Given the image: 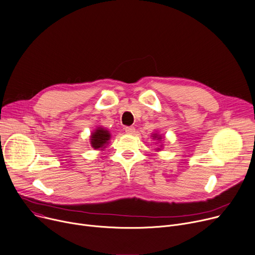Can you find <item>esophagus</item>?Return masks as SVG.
Listing matches in <instances>:
<instances>
[{"instance_id":"34e87169","label":"esophagus","mask_w":255,"mask_h":255,"mask_svg":"<svg viewBox=\"0 0 255 255\" xmlns=\"http://www.w3.org/2000/svg\"><path fill=\"white\" fill-rule=\"evenodd\" d=\"M125 130H126V132L128 133V134H133V133L135 132V128H134L133 127H127V128H125Z\"/></svg>"}]
</instances>
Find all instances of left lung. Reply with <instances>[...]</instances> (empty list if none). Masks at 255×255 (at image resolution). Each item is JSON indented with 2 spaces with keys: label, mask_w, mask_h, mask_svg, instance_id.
Listing matches in <instances>:
<instances>
[{
  "label": "left lung",
  "mask_w": 255,
  "mask_h": 255,
  "mask_svg": "<svg viewBox=\"0 0 255 255\" xmlns=\"http://www.w3.org/2000/svg\"><path fill=\"white\" fill-rule=\"evenodd\" d=\"M162 138L161 135H159V134H157V133H154V135H153V139H157V140H160ZM158 150H160V148H158Z\"/></svg>",
  "instance_id": "1"
}]
</instances>
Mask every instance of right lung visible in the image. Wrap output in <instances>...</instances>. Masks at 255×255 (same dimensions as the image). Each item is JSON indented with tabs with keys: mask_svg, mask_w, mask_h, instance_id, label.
<instances>
[{
	"mask_svg": "<svg viewBox=\"0 0 255 255\" xmlns=\"http://www.w3.org/2000/svg\"><path fill=\"white\" fill-rule=\"evenodd\" d=\"M111 138L110 132L103 128H97L91 134V146L94 149H101L103 150L106 145L109 143Z\"/></svg>",
	"mask_w": 255,
	"mask_h": 255,
	"instance_id": "right-lung-1",
	"label": "right lung"
}]
</instances>
